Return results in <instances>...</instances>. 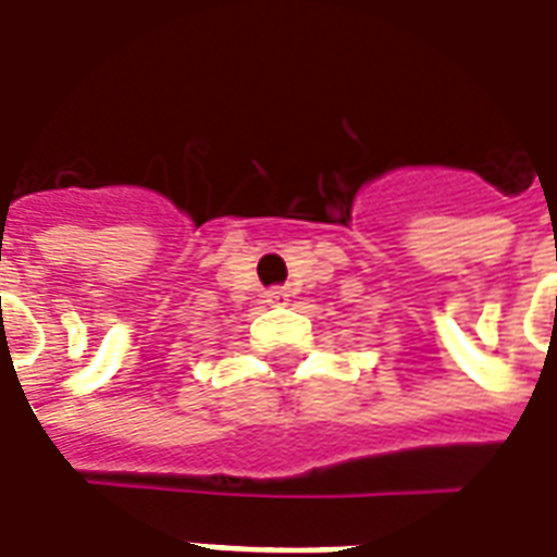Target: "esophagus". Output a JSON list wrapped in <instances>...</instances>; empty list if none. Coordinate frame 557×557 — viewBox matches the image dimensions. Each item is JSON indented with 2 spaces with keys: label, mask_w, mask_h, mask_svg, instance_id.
I'll return each mask as SVG.
<instances>
[{
  "label": "esophagus",
  "mask_w": 557,
  "mask_h": 557,
  "mask_svg": "<svg viewBox=\"0 0 557 557\" xmlns=\"http://www.w3.org/2000/svg\"><path fill=\"white\" fill-rule=\"evenodd\" d=\"M287 296H290V290H284V287L267 290V305H287Z\"/></svg>",
  "instance_id": "esophagus-1"
}]
</instances>
